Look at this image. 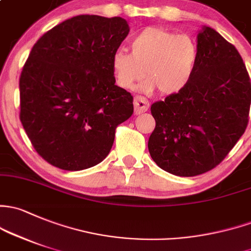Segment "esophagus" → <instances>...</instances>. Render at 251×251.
Segmentation results:
<instances>
[{"instance_id": "obj_1", "label": "esophagus", "mask_w": 251, "mask_h": 251, "mask_svg": "<svg viewBox=\"0 0 251 251\" xmlns=\"http://www.w3.org/2000/svg\"><path fill=\"white\" fill-rule=\"evenodd\" d=\"M133 105H134V113H136L137 115L142 114V113L147 112V110L149 109V102L141 96L134 97Z\"/></svg>"}]
</instances>
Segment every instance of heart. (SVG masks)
I'll return each mask as SVG.
<instances>
[{
	"mask_svg": "<svg viewBox=\"0 0 251 251\" xmlns=\"http://www.w3.org/2000/svg\"><path fill=\"white\" fill-rule=\"evenodd\" d=\"M130 47L131 54L119 49L110 60L115 81L124 90H132L147 75L142 91L150 94L157 89L162 95H174L194 77L200 52L191 36L147 27L133 36Z\"/></svg>",
	"mask_w": 251,
	"mask_h": 251,
	"instance_id": "heart-1",
	"label": "heart"
}]
</instances>
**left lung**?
I'll return each mask as SVG.
<instances>
[{
	"label": "left lung",
	"instance_id": "obj_1",
	"mask_svg": "<svg viewBox=\"0 0 251 251\" xmlns=\"http://www.w3.org/2000/svg\"><path fill=\"white\" fill-rule=\"evenodd\" d=\"M199 62L178 94L151 104L156 126L148 142L160 168L195 176L218 166L248 125L251 84L238 50L214 28L197 35Z\"/></svg>",
	"mask_w": 251,
	"mask_h": 251
}]
</instances>
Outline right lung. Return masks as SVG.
I'll use <instances>...</instances> for the list:
<instances>
[{"instance_id":"right-lung-1","label":"right lung","mask_w":251,"mask_h":251,"mask_svg":"<svg viewBox=\"0 0 251 251\" xmlns=\"http://www.w3.org/2000/svg\"><path fill=\"white\" fill-rule=\"evenodd\" d=\"M130 32L120 17L77 15L37 41L21 72L20 120L50 165L80 171L102 162L133 97L115 85L112 55Z\"/></svg>"}]
</instances>
